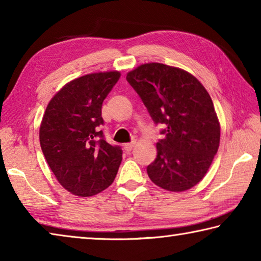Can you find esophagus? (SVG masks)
I'll return each instance as SVG.
<instances>
[{
    "label": "esophagus",
    "mask_w": 261,
    "mask_h": 261,
    "mask_svg": "<svg viewBox=\"0 0 261 261\" xmlns=\"http://www.w3.org/2000/svg\"><path fill=\"white\" fill-rule=\"evenodd\" d=\"M135 145H136V141H132V143H127V144L124 145V149L126 152H130L131 149L135 147Z\"/></svg>",
    "instance_id": "34e87169"
}]
</instances>
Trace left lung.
<instances>
[{
	"label": "left lung",
	"instance_id": "8db88e82",
	"mask_svg": "<svg viewBox=\"0 0 261 261\" xmlns=\"http://www.w3.org/2000/svg\"><path fill=\"white\" fill-rule=\"evenodd\" d=\"M153 121L167 127L156 143L158 155L147 167L158 187L173 192L204 178L220 145V122L208 92L183 69L145 63L126 74Z\"/></svg>",
	"mask_w": 261,
	"mask_h": 261
}]
</instances>
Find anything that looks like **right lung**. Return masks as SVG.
Masks as SVG:
<instances>
[{"instance_id": "right-lung-1", "label": "right lung", "mask_w": 261, "mask_h": 261, "mask_svg": "<svg viewBox=\"0 0 261 261\" xmlns=\"http://www.w3.org/2000/svg\"><path fill=\"white\" fill-rule=\"evenodd\" d=\"M120 71L88 73L69 82L53 96L43 114L39 138L56 179L78 197H91L114 182L122 149L103 138L101 107Z\"/></svg>"}]
</instances>
